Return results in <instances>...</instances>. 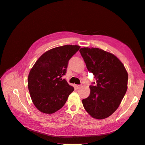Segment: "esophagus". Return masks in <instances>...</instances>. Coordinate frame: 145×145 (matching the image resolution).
Wrapping results in <instances>:
<instances>
[{
  "label": "esophagus",
  "instance_id": "34e87169",
  "mask_svg": "<svg viewBox=\"0 0 145 145\" xmlns=\"http://www.w3.org/2000/svg\"><path fill=\"white\" fill-rule=\"evenodd\" d=\"M75 88L76 89H80L81 87V85H75Z\"/></svg>",
  "mask_w": 145,
  "mask_h": 145
}]
</instances>
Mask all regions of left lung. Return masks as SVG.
Returning <instances> with one entry per match:
<instances>
[{
  "label": "left lung",
  "mask_w": 145,
  "mask_h": 145,
  "mask_svg": "<svg viewBox=\"0 0 145 145\" xmlns=\"http://www.w3.org/2000/svg\"><path fill=\"white\" fill-rule=\"evenodd\" d=\"M80 52L88 70L96 79L90 94L83 99L84 109L92 118L103 120L120 106L127 89L128 73L116 56L97 48H81ZM95 84V83H94Z\"/></svg>",
  "instance_id": "left-lung-1"
}]
</instances>
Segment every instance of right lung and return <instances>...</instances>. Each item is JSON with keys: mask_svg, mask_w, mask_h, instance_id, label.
Returning <instances> with one entry per match:
<instances>
[{"mask_svg": "<svg viewBox=\"0 0 145 145\" xmlns=\"http://www.w3.org/2000/svg\"><path fill=\"white\" fill-rule=\"evenodd\" d=\"M80 46L54 48L44 53L31 69L28 89L33 103L40 112L53 114L65 105L74 88L62 79L68 62Z\"/></svg>", "mask_w": 145, "mask_h": 145, "instance_id": "right-lung-1", "label": "right lung"}]
</instances>
